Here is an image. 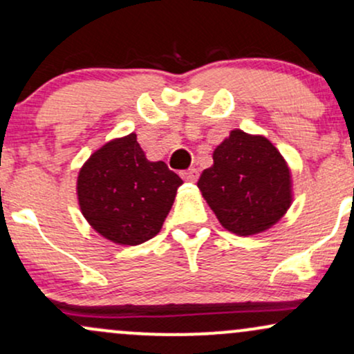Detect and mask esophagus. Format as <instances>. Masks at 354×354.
Returning <instances> with one entry per match:
<instances>
[{"instance_id": "34e87169", "label": "esophagus", "mask_w": 354, "mask_h": 354, "mask_svg": "<svg viewBox=\"0 0 354 354\" xmlns=\"http://www.w3.org/2000/svg\"><path fill=\"white\" fill-rule=\"evenodd\" d=\"M198 176H200V173H198L196 168H189V169H186V171H181L183 180H186V181H189V183L196 181Z\"/></svg>"}]
</instances>
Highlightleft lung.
<instances>
[{"label":"left lung","instance_id":"obj_1","mask_svg":"<svg viewBox=\"0 0 354 354\" xmlns=\"http://www.w3.org/2000/svg\"><path fill=\"white\" fill-rule=\"evenodd\" d=\"M198 188L223 226L239 236L261 233L291 205V174L265 136L233 129L213 153Z\"/></svg>","mask_w":354,"mask_h":354}]
</instances>
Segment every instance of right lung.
I'll return each mask as SVG.
<instances>
[{"mask_svg":"<svg viewBox=\"0 0 354 354\" xmlns=\"http://www.w3.org/2000/svg\"><path fill=\"white\" fill-rule=\"evenodd\" d=\"M183 180L165 161H148L136 135L109 141L78 174L86 221L118 245H141L160 233Z\"/></svg>","mask_w":354,"mask_h":354,"instance_id":"add662e5","label":"right lung"}]
</instances>
